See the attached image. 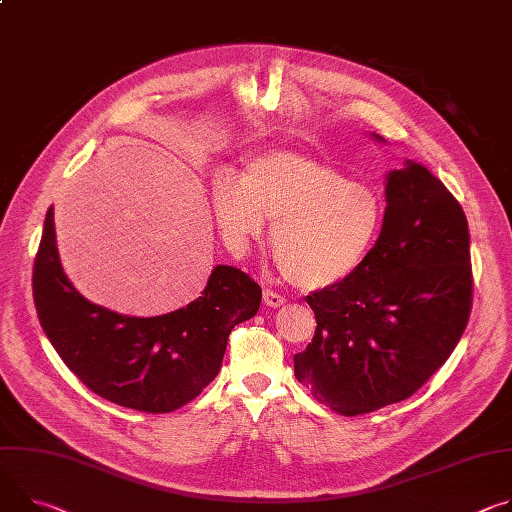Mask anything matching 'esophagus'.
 Returning <instances> with one entry per match:
<instances>
[{
	"instance_id": "obj_1",
	"label": "esophagus",
	"mask_w": 512,
	"mask_h": 512,
	"mask_svg": "<svg viewBox=\"0 0 512 512\" xmlns=\"http://www.w3.org/2000/svg\"><path fill=\"white\" fill-rule=\"evenodd\" d=\"M263 302H265L269 308H280V306L286 302V296L277 294V292H273V290H265V292H263Z\"/></svg>"
}]
</instances>
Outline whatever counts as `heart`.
I'll use <instances>...</instances> for the list:
<instances>
[{"instance_id":"obj_1","label":"heart","mask_w":512,"mask_h":512,"mask_svg":"<svg viewBox=\"0 0 512 512\" xmlns=\"http://www.w3.org/2000/svg\"><path fill=\"white\" fill-rule=\"evenodd\" d=\"M212 206L232 247L257 239L263 218L269 220L275 265L308 292L335 288L355 275L384 224V202L374 190L298 151L249 159L241 181L218 175Z\"/></svg>"}]
</instances>
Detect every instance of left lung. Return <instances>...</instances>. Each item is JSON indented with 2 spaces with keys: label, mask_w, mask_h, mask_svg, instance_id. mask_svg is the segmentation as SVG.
<instances>
[{
  "label": "left lung",
  "mask_w": 512,
  "mask_h": 512,
  "mask_svg": "<svg viewBox=\"0 0 512 512\" xmlns=\"http://www.w3.org/2000/svg\"><path fill=\"white\" fill-rule=\"evenodd\" d=\"M386 202L382 232L361 269L306 298L316 331L294 355L296 380L343 416L421 390L472 312L470 232L459 202L412 161L388 175Z\"/></svg>",
  "instance_id": "8db88e82"
}]
</instances>
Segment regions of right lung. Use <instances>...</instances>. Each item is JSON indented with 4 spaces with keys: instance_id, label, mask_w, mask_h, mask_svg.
Listing matches in <instances>:
<instances>
[{
    "instance_id": "add662e5",
    "label": "right lung",
    "mask_w": 512,
    "mask_h": 512,
    "mask_svg": "<svg viewBox=\"0 0 512 512\" xmlns=\"http://www.w3.org/2000/svg\"><path fill=\"white\" fill-rule=\"evenodd\" d=\"M40 327L65 365L94 394L149 414L192 402L218 376L228 335L257 314L261 288L218 265L202 296L175 312L136 318L85 300L63 273L49 208L32 269Z\"/></svg>"
}]
</instances>
